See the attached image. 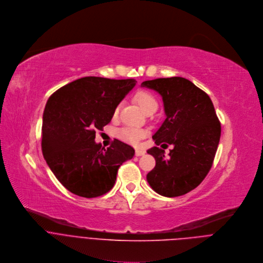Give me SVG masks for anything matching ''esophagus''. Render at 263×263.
<instances>
[{
  "instance_id": "34e87169",
  "label": "esophagus",
  "mask_w": 263,
  "mask_h": 263,
  "mask_svg": "<svg viewBox=\"0 0 263 263\" xmlns=\"http://www.w3.org/2000/svg\"><path fill=\"white\" fill-rule=\"evenodd\" d=\"M145 154V150L143 149H137L136 150V155L137 156H141V155H144Z\"/></svg>"
}]
</instances>
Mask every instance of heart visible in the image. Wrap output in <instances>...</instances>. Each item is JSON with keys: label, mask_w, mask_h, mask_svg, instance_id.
Wrapping results in <instances>:
<instances>
[{"label": "heart", "mask_w": 263, "mask_h": 263, "mask_svg": "<svg viewBox=\"0 0 263 263\" xmlns=\"http://www.w3.org/2000/svg\"><path fill=\"white\" fill-rule=\"evenodd\" d=\"M135 100L139 103V106L142 108V110L147 113L150 111H154L157 109V100L156 98L148 91L140 90L135 94ZM120 106H118L114 109L113 116L117 117L119 114ZM117 136L119 139H121L124 142L130 143V144H138L145 136L146 132L142 128L138 127H132V126H125L120 128L117 132Z\"/></svg>", "instance_id": "b5f03b06"}]
</instances>
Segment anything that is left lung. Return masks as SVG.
Segmentation results:
<instances>
[{
    "instance_id": "left-lung-1",
    "label": "left lung",
    "mask_w": 263,
    "mask_h": 263,
    "mask_svg": "<svg viewBox=\"0 0 263 263\" xmlns=\"http://www.w3.org/2000/svg\"><path fill=\"white\" fill-rule=\"evenodd\" d=\"M142 86L162 95L166 113L162 126L152 136L156 146L147 150L155 159L147 181L162 196H182L196 189L211 170L221 123L211 97L184 78L155 79ZM160 144L174 145L169 158Z\"/></svg>"
}]
</instances>
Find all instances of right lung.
<instances>
[{
	"mask_svg": "<svg viewBox=\"0 0 263 263\" xmlns=\"http://www.w3.org/2000/svg\"><path fill=\"white\" fill-rule=\"evenodd\" d=\"M136 83L134 79L85 77L49 96L43 112L41 149L51 172L72 194L84 198L107 194L119 167L133 159L132 146L115 139L104 148L94 139Z\"/></svg>",
	"mask_w": 263,
	"mask_h": 263,
	"instance_id": "add662e5",
	"label": "right lung"
}]
</instances>
